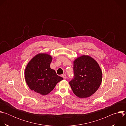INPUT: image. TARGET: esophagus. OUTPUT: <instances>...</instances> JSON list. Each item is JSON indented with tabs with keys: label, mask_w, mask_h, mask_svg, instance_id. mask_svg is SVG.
<instances>
[{
	"label": "esophagus",
	"mask_w": 126,
	"mask_h": 126,
	"mask_svg": "<svg viewBox=\"0 0 126 126\" xmlns=\"http://www.w3.org/2000/svg\"><path fill=\"white\" fill-rule=\"evenodd\" d=\"M62 77L63 78H64V79H66V78H67L66 75L65 74H63V75H62Z\"/></svg>",
	"instance_id": "esophagus-1"
}]
</instances>
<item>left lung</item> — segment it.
I'll return each instance as SVG.
<instances>
[{
    "mask_svg": "<svg viewBox=\"0 0 126 126\" xmlns=\"http://www.w3.org/2000/svg\"><path fill=\"white\" fill-rule=\"evenodd\" d=\"M74 78L69 82L74 94L79 98L90 97L99 89L103 74L97 62L89 55H83L73 61Z\"/></svg>",
    "mask_w": 126,
    "mask_h": 126,
    "instance_id": "left-lung-1",
    "label": "left lung"
}]
</instances>
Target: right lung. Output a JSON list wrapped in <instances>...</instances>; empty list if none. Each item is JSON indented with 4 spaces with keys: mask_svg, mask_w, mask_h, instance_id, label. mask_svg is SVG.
<instances>
[{
    "mask_svg": "<svg viewBox=\"0 0 126 126\" xmlns=\"http://www.w3.org/2000/svg\"><path fill=\"white\" fill-rule=\"evenodd\" d=\"M52 60L50 55L41 53L28 63L24 71L25 80L32 91L41 95H46L63 79L57 75L54 70L50 68Z\"/></svg>",
    "mask_w": 126,
    "mask_h": 126,
    "instance_id": "obj_1",
    "label": "right lung"
}]
</instances>
